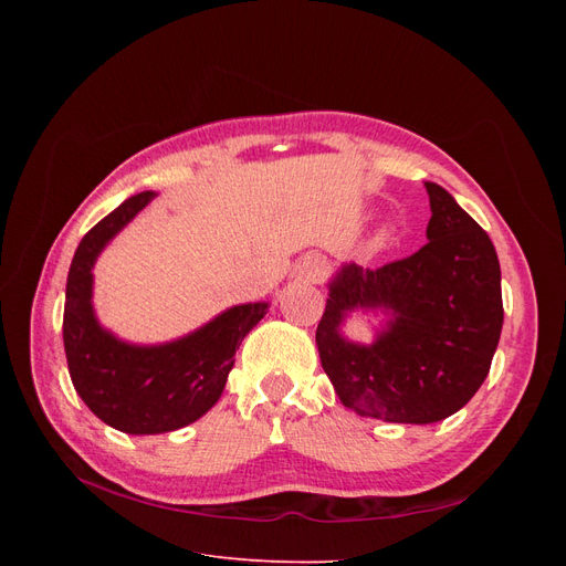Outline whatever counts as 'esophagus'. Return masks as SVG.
<instances>
[{
    "label": "esophagus",
    "instance_id": "esophagus-1",
    "mask_svg": "<svg viewBox=\"0 0 566 566\" xmlns=\"http://www.w3.org/2000/svg\"><path fill=\"white\" fill-rule=\"evenodd\" d=\"M295 273H297L300 281L318 283V281H323V276H325V262L321 260V256H316V254H306L304 260L297 264Z\"/></svg>",
    "mask_w": 566,
    "mask_h": 566
}]
</instances>
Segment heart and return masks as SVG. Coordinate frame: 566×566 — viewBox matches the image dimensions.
<instances>
[{"label": "heart", "mask_w": 566, "mask_h": 566, "mask_svg": "<svg viewBox=\"0 0 566 566\" xmlns=\"http://www.w3.org/2000/svg\"><path fill=\"white\" fill-rule=\"evenodd\" d=\"M387 241H389V231H382V233H380V238H378V243L382 245V243H387Z\"/></svg>", "instance_id": "b5f03b06"}]
</instances>
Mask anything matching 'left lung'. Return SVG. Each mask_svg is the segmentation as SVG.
Masks as SVG:
<instances>
[{
    "label": "left lung",
    "mask_w": 566,
    "mask_h": 566,
    "mask_svg": "<svg viewBox=\"0 0 566 566\" xmlns=\"http://www.w3.org/2000/svg\"><path fill=\"white\" fill-rule=\"evenodd\" d=\"M430 224L418 252L378 269L342 266L316 328L339 401L366 418L427 424L453 416L486 380L503 331L501 264L489 233L427 181ZM352 308H387L373 346L338 335Z\"/></svg>",
    "instance_id": "left-lung-1"
}]
</instances>
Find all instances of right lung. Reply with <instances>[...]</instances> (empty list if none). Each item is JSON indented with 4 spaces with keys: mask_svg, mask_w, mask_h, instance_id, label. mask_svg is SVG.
Masks as SVG:
<instances>
[{
    "mask_svg": "<svg viewBox=\"0 0 566 566\" xmlns=\"http://www.w3.org/2000/svg\"><path fill=\"white\" fill-rule=\"evenodd\" d=\"M150 198V191L127 198L87 231L65 285L63 345L73 387L96 418L127 434L172 432L208 413L224 391L235 349L269 310L264 302L233 306L160 347H134L101 328L92 310V266Z\"/></svg>",
    "mask_w": 566,
    "mask_h": 566,
    "instance_id": "right-lung-1",
    "label": "right lung"
}]
</instances>
